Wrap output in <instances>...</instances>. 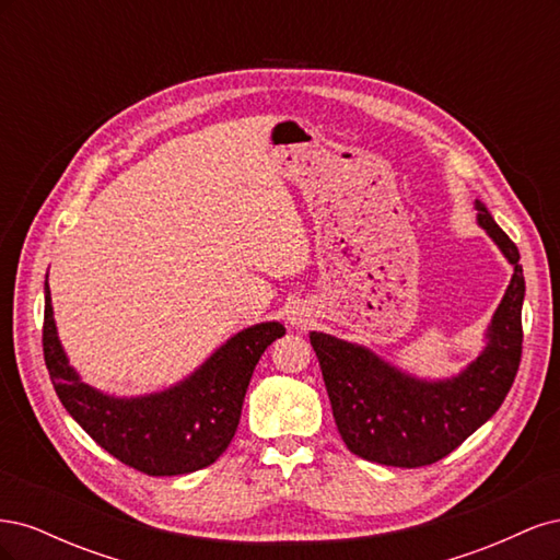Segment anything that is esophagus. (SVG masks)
<instances>
[{
    "mask_svg": "<svg viewBox=\"0 0 560 560\" xmlns=\"http://www.w3.org/2000/svg\"><path fill=\"white\" fill-rule=\"evenodd\" d=\"M290 322H292L294 327H306L308 325V315H306V311H292Z\"/></svg>",
    "mask_w": 560,
    "mask_h": 560,
    "instance_id": "1",
    "label": "esophagus"
}]
</instances>
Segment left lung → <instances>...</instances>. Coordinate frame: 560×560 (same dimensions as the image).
Here are the masks:
<instances>
[{
  "label": "left lung",
  "instance_id": "8db88e82",
  "mask_svg": "<svg viewBox=\"0 0 560 560\" xmlns=\"http://www.w3.org/2000/svg\"><path fill=\"white\" fill-rule=\"evenodd\" d=\"M479 224L514 266L510 287L488 327V343L463 374L422 381L383 362L364 346L311 331L336 428L346 446L369 463L422 467L442 460L493 416L521 364L525 296L518 247L477 202Z\"/></svg>",
  "mask_w": 560,
  "mask_h": 560
}]
</instances>
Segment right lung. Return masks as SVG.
I'll list each match as a JSON object with an SVG mask.
<instances>
[{
    "mask_svg": "<svg viewBox=\"0 0 560 560\" xmlns=\"http://www.w3.org/2000/svg\"><path fill=\"white\" fill-rule=\"evenodd\" d=\"M44 360L50 383L97 446L149 477H177L212 465L238 430L243 399L264 350L284 336L280 322L243 329L189 378L144 397H109L79 378L58 341L44 284Z\"/></svg>",
    "mask_w": 560,
    "mask_h": 560,
    "instance_id": "right-lung-1",
    "label": "right lung"
}]
</instances>
